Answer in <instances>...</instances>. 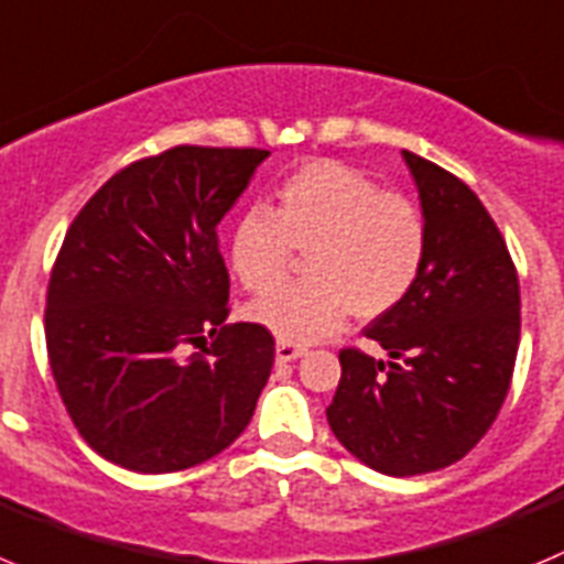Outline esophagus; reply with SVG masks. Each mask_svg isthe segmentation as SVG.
<instances>
[{
	"label": "esophagus",
	"instance_id": "1",
	"mask_svg": "<svg viewBox=\"0 0 564 564\" xmlns=\"http://www.w3.org/2000/svg\"><path fill=\"white\" fill-rule=\"evenodd\" d=\"M308 348L306 345H294V343H278L275 345V357H278V362H292V359H301L303 354H306Z\"/></svg>",
	"mask_w": 564,
	"mask_h": 564
}]
</instances>
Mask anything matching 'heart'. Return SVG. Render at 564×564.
<instances>
[{"label":"heart","mask_w":564,"mask_h":564,"mask_svg":"<svg viewBox=\"0 0 564 564\" xmlns=\"http://www.w3.org/2000/svg\"><path fill=\"white\" fill-rule=\"evenodd\" d=\"M294 250H308L306 281L261 294L247 314L283 343H314L351 312L373 319L413 292L427 258V225L413 202L362 171L314 160L281 182L270 210H247L227 241L232 272L250 292L278 286Z\"/></svg>","instance_id":"obj_1"}]
</instances>
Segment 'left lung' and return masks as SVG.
Instances as JSON below:
<instances>
[{
    "label": "left lung",
    "mask_w": 564,
    "mask_h": 564,
    "mask_svg": "<svg viewBox=\"0 0 564 564\" xmlns=\"http://www.w3.org/2000/svg\"><path fill=\"white\" fill-rule=\"evenodd\" d=\"M402 156L427 225L424 270L365 328L388 359L339 351L343 377L326 410L339 444L393 478L444 469L484 438L520 345V283L489 210L449 171Z\"/></svg>",
    "instance_id": "1"
}]
</instances>
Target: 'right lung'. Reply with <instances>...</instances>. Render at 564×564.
Instances as JSON below:
<instances>
[{
    "mask_svg": "<svg viewBox=\"0 0 564 564\" xmlns=\"http://www.w3.org/2000/svg\"><path fill=\"white\" fill-rule=\"evenodd\" d=\"M270 151L176 145L111 176L69 225L47 286V357L69 419L131 471H180L245 433L275 362L232 323L219 221ZM185 344L205 355L181 359Z\"/></svg>",
    "mask_w": 564,
    "mask_h": 564,
    "instance_id": "right-lung-1",
    "label": "right lung"
}]
</instances>
